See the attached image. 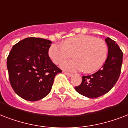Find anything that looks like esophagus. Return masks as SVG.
Returning <instances> with one entry per match:
<instances>
[{
	"label": "esophagus",
	"instance_id": "1",
	"mask_svg": "<svg viewBox=\"0 0 128 128\" xmlns=\"http://www.w3.org/2000/svg\"><path fill=\"white\" fill-rule=\"evenodd\" d=\"M65 75H66L67 76V77H69V78H70V77H71V76H72V75H73V73H67V72H65Z\"/></svg>",
	"mask_w": 128,
	"mask_h": 128
}]
</instances>
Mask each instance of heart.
<instances>
[{
  "label": "heart",
  "instance_id": "1",
  "mask_svg": "<svg viewBox=\"0 0 128 128\" xmlns=\"http://www.w3.org/2000/svg\"><path fill=\"white\" fill-rule=\"evenodd\" d=\"M108 48L102 38L91 35L78 34L65 39L63 44H53L48 48V56L56 65L71 57L75 59L61 65L65 71L84 70L91 73L98 71L106 61Z\"/></svg>",
  "mask_w": 128,
  "mask_h": 128
}]
</instances>
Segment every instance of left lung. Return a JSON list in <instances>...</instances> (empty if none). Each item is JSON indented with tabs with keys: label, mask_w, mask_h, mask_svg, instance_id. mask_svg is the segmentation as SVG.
Segmentation results:
<instances>
[{
	"label": "left lung",
	"mask_w": 128,
	"mask_h": 128,
	"mask_svg": "<svg viewBox=\"0 0 128 128\" xmlns=\"http://www.w3.org/2000/svg\"><path fill=\"white\" fill-rule=\"evenodd\" d=\"M108 47L106 61L102 68L90 75L82 76V82L75 90L88 98H97L110 92L116 84L121 73L123 53L118 44L112 38L107 37Z\"/></svg>",
	"instance_id": "8db88e82"
}]
</instances>
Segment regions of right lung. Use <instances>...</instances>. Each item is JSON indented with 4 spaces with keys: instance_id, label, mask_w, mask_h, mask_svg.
<instances>
[{
    "instance_id": "add662e5",
    "label": "right lung",
    "mask_w": 128,
    "mask_h": 128,
    "mask_svg": "<svg viewBox=\"0 0 128 128\" xmlns=\"http://www.w3.org/2000/svg\"><path fill=\"white\" fill-rule=\"evenodd\" d=\"M52 42L28 37L12 46L7 57L10 85L16 94L30 102L44 98L50 93L55 75L61 73L48 57Z\"/></svg>"
}]
</instances>
